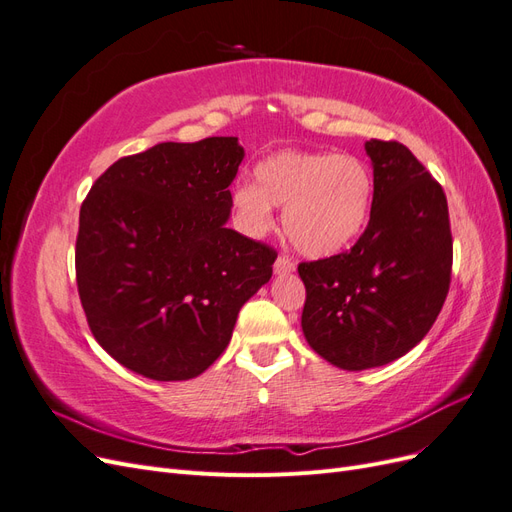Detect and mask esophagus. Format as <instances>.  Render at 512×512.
<instances>
[{
    "label": "esophagus",
    "instance_id": "esophagus-1",
    "mask_svg": "<svg viewBox=\"0 0 512 512\" xmlns=\"http://www.w3.org/2000/svg\"><path fill=\"white\" fill-rule=\"evenodd\" d=\"M273 271L277 275H286V273H292L294 271V260L288 258V256H277L275 265H273Z\"/></svg>",
    "mask_w": 512,
    "mask_h": 512
}]
</instances>
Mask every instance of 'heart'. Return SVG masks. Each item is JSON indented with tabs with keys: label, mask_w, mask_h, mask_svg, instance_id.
Listing matches in <instances>:
<instances>
[{
	"label": "heart",
	"mask_w": 512,
	"mask_h": 512,
	"mask_svg": "<svg viewBox=\"0 0 512 512\" xmlns=\"http://www.w3.org/2000/svg\"><path fill=\"white\" fill-rule=\"evenodd\" d=\"M254 183L232 192L243 228L262 235L273 224V207H284L288 241L307 256H331L367 226L374 177L352 153L286 149L258 162Z\"/></svg>",
	"instance_id": "b5f03b06"
}]
</instances>
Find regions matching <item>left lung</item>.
I'll return each instance as SVG.
<instances>
[{"instance_id": "8db88e82", "label": "left lung", "mask_w": 512, "mask_h": 512, "mask_svg": "<svg viewBox=\"0 0 512 512\" xmlns=\"http://www.w3.org/2000/svg\"><path fill=\"white\" fill-rule=\"evenodd\" d=\"M374 166L369 224L350 252L301 262L307 344L361 371L410 352L451 286L453 237L442 185L397 141L365 143Z\"/></svg>"}]
</instances>
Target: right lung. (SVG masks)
Segmentation results:
<instances>
[{
    "label": "right lung",
    "mask_w": 512,
    "mask_h": 512,
    "mask_svg": "<svg viewBox=\"0 0 512 512\" xmlns=\"http://www.w3.org/2000/svg\"><path fill=\"white\" fill-rule=\"evenodd\" d=\"M243 156L235 136L160 143L108 166L83 200L79 297L98 344L134 374H203L271 280L275 250L226 228Z\"/></svg>",
    "instance_id": "1"
}]
</instances>
